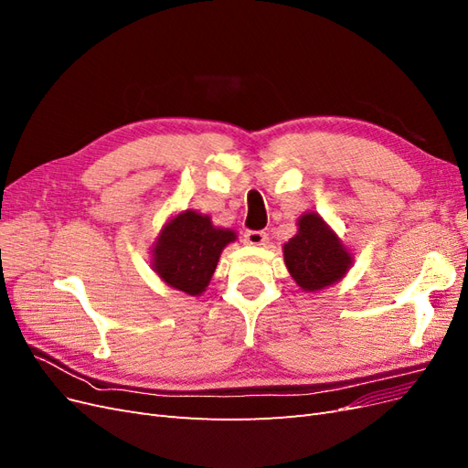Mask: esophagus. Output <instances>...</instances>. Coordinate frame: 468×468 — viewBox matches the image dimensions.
Returning a JSON list of instances; mask_svg holds the SVG:
<instances>
[{
	"mask_svg": "<svg viewBox=\"0 0 468 468\" xmlns=\"http://www.w3.org/2000/svg\"><path fill=\"white\" fill-rule=\"evenodd\" d=\"M244 244L246 246H265L267 244V234L261 230H248L244 234Z\"/></svg>",
	"mask_w": 468,
	"mask_h": 468,
	"instance_id": "esophagus-1",
	"label": "esophagus"
}]
</instances>
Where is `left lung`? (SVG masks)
<instances>
[{
  "mask_svg": "<svg viewBox=\"0 0 468 468\" xmlns=\"http://www.w3.org/2000/svg\"><path fill=\"white\" fill-rule=\"evenodd\" d=\"M296 234L282 246V258L306 292H316L342 281L353 265V253L318 212H304L296 220Z\"/></svg>",
  "mask_w": 468,
  "mask_h": 468,
  "instance_id": "obj_1",
  "label": "left lung"
}]
</instances>
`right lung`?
<instances>
[{
	"label": "right lung",
	"mask_w": 468,
	"mask_h": 468,
	"mask_svg": "<svg viewBox=\"0 0 468 468\" xmlns=\"http://www.w3.org/2000/svg\"><path fill=\"white\" fill-rule=\"evenodd\" d=\"M238 236L215 226L208 215L193 208L169 218L152 246V269L167 287L191 296L207 291L222 250Z\"/></svg>",
	"instance_id": "add662e5"
}]
</instances>
